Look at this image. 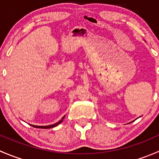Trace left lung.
<instances>
[{
    "label": "left lung",
    "mask_w": 159,
    "mask_h": 159,
    "mask_svg": "<svg viewBox=\"0 0 159 159\" xmlns=\"http://www.w3.org/2000/svg\"><path fill=\"white\" fill-rule=\"evenodd\" d=\"M131 122H132V121H131V122H129V123H131Z\"/></svg>",
    "instance_id": "1"
}]
</instances>
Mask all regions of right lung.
<instances>
[{
	"label": "right lung",
	"instance_id": "right-lung-1",
	"mask_svg": "<svg viewBox=\"0 0 159 159\" xmlns=\"http://www.w3.org/2000/svg\"><path fill=\"white\" fill-rule=\"evenodd\" d=\"M65 115L63 117V118H61V120H60L59 121H57V123H55V124H53V125H45V126H41V125H31V124H29L30 125H31L32 127H34V128H37V129H51V128H54V127H56L57 125H58L59 124H61V123L63 121V119L65 118Z\"/></svg>",
	"mask_w": 159,
	"mask_h": 159
}]
</instances>
